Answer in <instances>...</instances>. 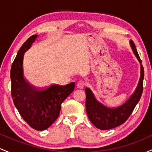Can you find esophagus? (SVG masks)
I'll list each match as a JSON object with an SVG mask.
<instances>
[{
  "label": "esophagus",
  "instance_id": "1",
  "mask_svg": "<svg viewBox=\"0 0 152 152\" xmlns=\"http://www.w3.org/2000/svg\"><path fill=\"white\" fill-rule=\"evenodd\" d=\"M87 82L83 81V80H80L78 81L77 83V87L78 88H83L85 86H86Z\"/></svg>",
  "mask_w": 152,
  "mask_h": 152
}]
</instances>
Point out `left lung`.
Wrapping results in <instances>:
<instances>
[{"instance_id": "8db88e82", "label": "left lung", "mask_w": 152, "mask_h": 152, "mask_svg": "<svg viewBox=\"0 0 152 152\" xmlns=\"http://www.w3.org/2000/svg\"><path fill=\"white\" fill-rule=\"evenodd\" d=\"M134 55L141 65V76L135 91L130 98L122 105L115 108H109L99 102L94 97L90 88H86V108L88 117L96 128L101 130H107L120 126L128 119L133 112L134 108L140 100L143 92V81L144 77V68L133 41H130Z\"/></svg>"}]
</instances>
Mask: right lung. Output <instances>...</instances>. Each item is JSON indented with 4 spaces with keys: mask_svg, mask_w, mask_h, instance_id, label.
I'll list each match as a JSON object with an SVG mask.
<instances>
[{
    "mask_svg": "<svg viewBox=\"0 0 152 152\" xmlns=\"http://www.w3.org/2000/svg\"><path fill=\"white\" fill-rule=\"evenodd\" d=\"M38 37L31 36L19 49L10 70L11 96L19 114L34 129H46L60 114L61 104L74 90L75 83L61 86L53 84L46 88L32 87L24 79L23 60L24 53Z\"/></svg>",
    "mask_w": 152,
    "mask_h": 152,
    "instance_id": "obj_1",
    "label": "right lung"
}]
</instances>
